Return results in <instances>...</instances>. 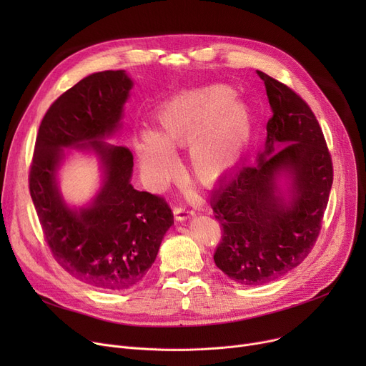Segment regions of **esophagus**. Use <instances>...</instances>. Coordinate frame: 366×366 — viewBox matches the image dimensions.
<instances>
[{"label":"esophagus","instance_id":"esophagus-1","mask_svg":"<svg viewBox=\"0 0 366 366\" xmlns=\"http://www.w3.org/2000/svg\"><path fill=\"white\" fill-rule=\"evenodd\" d=\"M173 214H175V218L178 221H185L188 219L189 217L194 215V210L189 209L188 206L185 204H179V206H175V209H173Z\"/></svg>","mask_w":366,"mask_h":366}]
</instances>
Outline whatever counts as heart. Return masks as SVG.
<instances>
[{
  "label": "heart",
  "mask_w": 366,
  "mask_h": 366,
  "mask_svg": "<svg viewBox=\"0 0 366 366\" xmlns=\"http://www.w3.org/2000/svg\"><path fill=\"white\" fill-rule=\"evenodd\" d=\"M227 84L187 90L166 101L157 111V133L142 130L134 142L141 166L154 184L175 173L170 148L188 144L189 166L203 184L225 178L242 160L251 141L249 108L233 99Z\"/></svg>",
  "instance_id": "b5f03b06"
}]
</instances>
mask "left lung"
<instances>
[{
    "instance_id": "8db88e82",
    "label": "left lung",
    "mask_w": 366,
    "mask_h": 366,
    "mask_svg": "<svg viewBox=\"0 0 366 366\" xmlns=\"http://www.w3.org/2000/svg\"><path fill=\"white\" fill-rule=\"evenodd\" d=\"M257 74L273 111L264 152L210 197L222 227L215 264L246 286L272 282L310 254L334 179L331 154L310 107L286 84Z\"/></svg>"
}]
</instances>
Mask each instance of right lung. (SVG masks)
<instances>
[{
  "label": "right lung",
  "mask_w": 366,
  "mask_h": 366,
  "mask_svg": "<svg viewBox=\"0 0 366 366\" xmlns=\"http://www.w3.org/2000/svg\"><path fill=\"white\" fill-rule=\"evenodd\" d=\"M133 81L126 71L94 72L47 109L36 134L29 191L50 251L72 277L101 290L137 286L156 261L173 214L163 197L130 184L133 156L105 138L122 127ZM93 150L103 185L84 208H69L56 185L64 149Z\"/></svg>",
  "instance_id": "right-lung-1"
}]
</instances>
